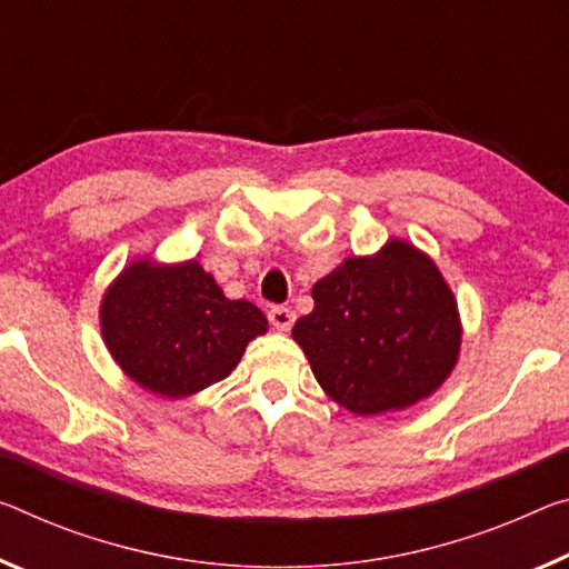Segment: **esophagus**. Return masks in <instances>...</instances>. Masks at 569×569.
Returning a JSON list of instances; mask_svg holds the SVG:
<instances>
[{
    "label": "esophagus",
    "mask_w": 569,
    "mask_h": 569,
    "mask_svg": "<svg viewBox=\"0 0 569 569\" xmlns=\"http://www.w3.org/2000/svg\"><path fill=\"white\" fill-rule=\"evenodd\" d=\"M268 321L273 323L278 331H291L293 321H296V313H293V309H288V306H270Z\"/></svg>",
    "instance_id": "34e87169"
}]
</instances>
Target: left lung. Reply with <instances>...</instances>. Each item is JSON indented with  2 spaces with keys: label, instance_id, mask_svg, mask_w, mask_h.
<instances>
[{
  "label": "left lung",
  "instance_id": "8db88e82",
  "mask_svg": "<svg viewBox=\"0 0 569 569\" xmlns=\"http://www.w3.org/2000/svg\"><path fill=\"white\" fill-rule=\"evenodd\" d=\"M293 327L313 377L357 415L402 410L436 392L458 359L456 299L436 263L402 240L347 258L313 286Z\"/></svg>",
  "mask_w": 569,
  "mask_h": 569
}]
</instances>
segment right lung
Segmentation results:
<instances>
[{
  "mask_svg": "<svg viewBox=\"0 0 569 569\" xmlns=\"http://www.w3.org/2000/svg\"><path fill=\"white\" fill-rule=\"evenodd\" d=\"M106 347L133 382L187 398L238 367L248 341L266 333L256 303L224 299L197 260L131 263L101 303Z\"/></svg>",
  "mask_w": 569,
  "mask_h": 569,
  "instance_id": "obj_1",
  "label": "right lung"
}]
</instances>
